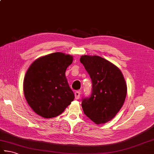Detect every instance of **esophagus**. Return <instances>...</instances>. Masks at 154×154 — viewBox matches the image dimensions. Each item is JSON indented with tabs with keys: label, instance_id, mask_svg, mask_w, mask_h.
I'll return each instance as SVG.
<instances>
[{
	"label": "esophagus",
	"instance_id": "1",
	"mask_svg": "<svg viewBox=\"0 0 154 154\" xmlns=\"http://www.w3.org/2000/svg\"><path fill=\"white\" fill-rule=\"evenodd\" d=\"M80 92L79 91H77L75 92V99H79V97H80Z\"/></svg>",
	"mask_w": 154,
	"mask_h": 154
}]
</instances>
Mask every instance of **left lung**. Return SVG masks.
I'll return each instance as SVG.
<instances>
[{"mask_svg":"<svg viewBox=\"0 0 154 154\" xmlns=\"http://www.w3.org/2000/svg\"><path fill=\"white\" fill-rule=\"evenodd\" d=\"M80 61L92 81L91 94L82 99L83 112L97 124L109 122L119 112L127 94L123 74L101 57L83 55Z\"/></svg>","mask_w":154,"mask_h":154,"instance_id":"8db88e82","label":"left lung"}]
</instances>
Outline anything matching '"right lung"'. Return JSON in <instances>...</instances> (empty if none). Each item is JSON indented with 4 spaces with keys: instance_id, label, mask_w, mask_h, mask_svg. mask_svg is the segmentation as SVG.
<instances>
[{
    "instance_id": "obj_1",
    "label": "right lung",
    "mask_w": 154,
    "mask_h": 154,
    "mask_svg": "<svg viewBox=\"0 0 154 154\" xmlns=\"http://www.w3.org/2000/svg\"><path fill=\"white\" fill-rule=\"evenodd\" d=\"M73 57L54 53L33 62L24 79L25 97L33 111L45 118H52L65 111L75 98L65 71Z\"/></svg>"
}]
</instances>
